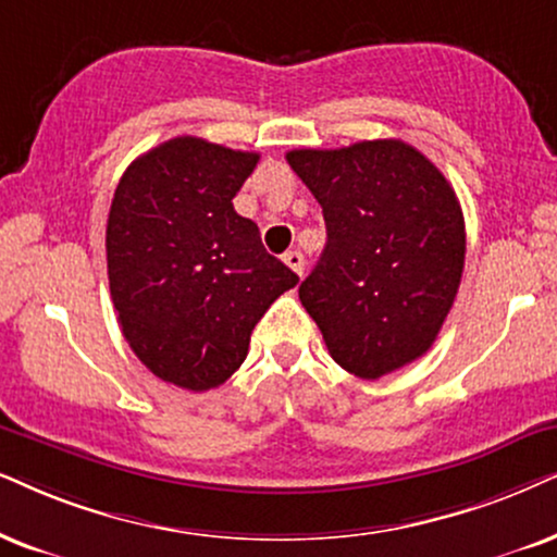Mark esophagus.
I'll return each mask as SVG.
<instances>
[{
	"instance_id": "1",
	"label": "esophagus",
	"mask_w": 557,
	"mask_h": 557,
	"mask_svg": "<svg viewBox=\"0 0 557 557\" xmlns=\"http://www.w3.org/2000/svg\"><path fill=\"white\" fill-rule=\"evenodd\" d=\"M285 264L287 267H290V270L293 272H298V274H302V270H306V259H302V255H300V251H285Z\"/></svg>"
}]
</instances>
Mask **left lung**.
<instances>
[{
	"label": "left lung",
	"instance_id": "obj_1",
	"mask_svg": "<svg viewBox=\"0 0 557 557\" xmlns=\"http://www.w3.org/2000/svg\"><path fill=\"white\" fill-rule=\"evenodd\" d=\"M326 221L300 302L329 355L377 380L432 347L466 264V221L445 174L396 138L287 151Z\"/></svg>",
	"mask_w": 557,
	"mask_h": 557
}]
</instances>
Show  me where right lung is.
<instances>
[{
	"label": "right lung",
	"mask_w": 557,
	"mask_h": 557,
	"mask_svg": "<svg viewBox=\"0 0 557 557\" xmlns=\"http://www.w3.org/2000/svg\"><path fill=\"white\" fill-rule=\"evenodd\" d=\"M257 161L177 136L133 161L112 197L104 246L117 323L138 360L185 391L226 383L267 308L298 285L231 202Z\"/></svg>",
	"instance_id": "obj_1"
}]
</instances>
